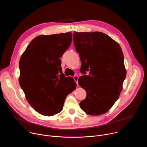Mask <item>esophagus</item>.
<instances>
[{"label":"esophagus","mask_w":147,"mask_h":147,"mask_svg":"<svg viewBox=\"0 0 147 147\" xmlns=\"http://www.w3.org/2000/svg\"><path fill=\"white\" fill-rule=\"evenodd\" d=\"M74 81L76 82V83H77V85H78V77L77 76H74Z\"/></svg>","instance_id":"34e87169"}]
</instances>
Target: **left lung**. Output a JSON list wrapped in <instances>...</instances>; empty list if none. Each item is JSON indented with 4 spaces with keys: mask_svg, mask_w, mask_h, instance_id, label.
I'll return each mask as SVG.
<instances>
[{
    "mask_svg": "<svg viewBox=\"0 0 147 147\" xmlns=\"http://www.w3.org/2000/svg\"><path fill=\"white\" fill-rule=\"evenodd\" d=\"M74 45L81 61L78 84L87 92L80 103L91 116L107 113L117 100L126 76L120 45L101 32H74ZM88 71L89 74L85 75Z\"/></svg>",
    "mask_w": 147,
    "mask_h": 147,
    "instance_id": "left-lung-1",
    "label": "left lung"
}]
</instances>
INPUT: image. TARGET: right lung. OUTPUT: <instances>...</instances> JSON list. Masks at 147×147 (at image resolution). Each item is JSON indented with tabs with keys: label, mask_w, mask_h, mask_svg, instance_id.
<instances>
[{
	"label": "right lung",
	"mask_w": 147,
	"mask_h": 147,
	"mask_svg": "<svg viewBox=\"0 0 147 147\" xmlns=\"http://www.w3.org/2000/svg\"><path fill=\"white\" fill-rule=\"evenodd\" d=\"M71 39L70 32L40 35L31 41L20 57V87L30 105L42 115L60 113L66 96L76 88L73 78L63 73L60 59Z\"/></svg>",
	"instance_id": "1"
}]
</instances>
